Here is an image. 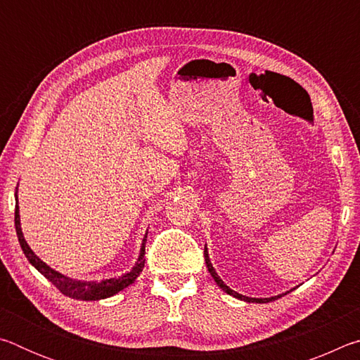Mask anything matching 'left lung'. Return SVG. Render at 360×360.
Here are the masks:
<instances>
[{"label":"left lung","mask_w":360,"mask_h":360,"mask_svg":"<svg viewBox=\"0 0 360 360\" xmlns=\"http://www.w3.org/2000/svg\"><path fill=\"white\" fill-rule=\"evenodd\" d=\"M205 262H206V266H208V271H210V275L212 276V279H214L216 281V284L219 285V288H221L224 292H227L229 295H231V297H235V298H238V300H243V302H249V303H268V302H273V300H276V298H279V297H283V295H285V294H289L290 290H294V289H290V290H288V292H283V294H279V295H275V297H266V298H255V297H246V295H243V294H238V292H235V290H231L227 284H225L222 279H221V276L217 275L216 273V270H214V266H212V264H211V260H210V254H208V248H206V245H205Z\"/></svg>","instance_id":"obj_1"}]
</instances>
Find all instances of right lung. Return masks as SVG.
<instances>
[{"instance_id": "right-lung-1", "label": "right lung", "mask_w": 360, "mask_h": 360, "mask_svg": "<svg viewBox=\"0 0 360 360\" xmlns=\"http://www.w3.org/2000/svg\"><path fill=\"white\" fill-rule=\"evenodd\" d=\"M15 231H17V238H19L20 248L25 257L28 259L30 264H32L36 270H38L42 276L47 278L56 288L65 294L66 297L76 298V300H103V298L112 297L115 294H119L120 290H124L125 288H129L130 284L136 281V278L139 276V273L143 271L144 268V254H146V238H148V233L144 235L143 243H141V249H139V255L135 262V265L131 266L130 271L124 273V275L119 278H109V279H103V281H84V279H76V278H70L60 273L53 268L49 266L46 262H42L38 255L33 252V249L28 246V243L25 241V236H23L22 231V225H20V212H19V195H17V188H15Z\"/></svg>"}]
</instances>
